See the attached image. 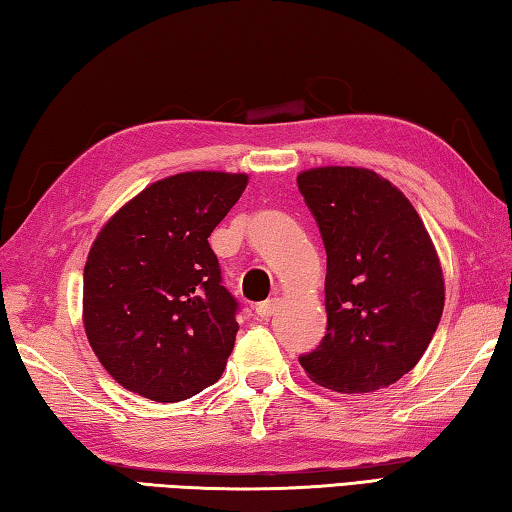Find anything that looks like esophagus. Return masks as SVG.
Here are the masks:
<instances>
[{"mask_svg":"<svg viewBox=\"0 0 512 512\" xmlns=\"http://www.w3.org/2000/svg\"><path fill=\"white\" fill-rule=\"evenodd\" d=\"M275 309H277V298H268L264 302H259L255 311H257L259 318H268V316L275 314Z\"/></svg>","mask_w":512,"mask_h":512,"instance_id":"obj_1","label":"esophagus"}]
</instances>
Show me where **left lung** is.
Listing matches in <instances>:
<instances>
[{
	"instance_id": "left-lung-1",
	"label": "left lung",
	"mask_w": 512,
	"mask_h": 512,
	"mask_svg": "<svg viewBox=\"0 0 512 512\" xmlns=\"http://www.w3.org/2000/svg\"><path fill=\"white\" fill-rule=\"evenodd\" d=\"M298 187L327 250V334L300 366L329 391L375 393L411 372L436 334V246L402 189L372 169L314 167Z\"/></svg>"
}]
</instances>
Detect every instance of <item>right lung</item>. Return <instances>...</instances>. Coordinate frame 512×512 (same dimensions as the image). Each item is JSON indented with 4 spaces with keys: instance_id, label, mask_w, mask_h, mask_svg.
<instances>
[{
    "instance_id": "add662e5",
    "label": "right lung",
    "mask_w": 512,
    "mask_h": 512,
    "mask_svg": "<svg viewBox=\"0 0 512 512\" xmlns=\"http://www.w3.org/2000/svg\"><path fill=\"white\" fill-rule=\"evenodd\" d=\"M246 173L155 180L103 223L83 268V327L108 375L153 402H180L223 375L237 302L207 237Z\"/></svg>"
}]
</instances>
